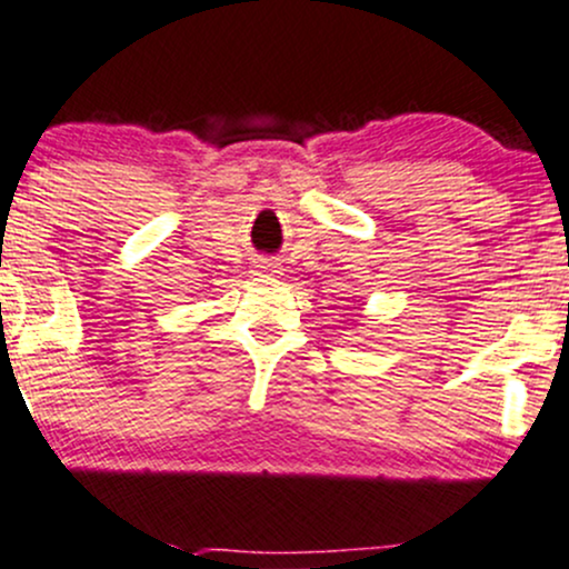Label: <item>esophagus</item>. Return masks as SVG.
I'll use <instances>...</instances> for the list:
<instances>
[{"label":"esophagus","mask_w":569,"mask_h":569,"mask_svg":"<svg viewBox=\"0 0 569 569\" xmlns=\"http://www.w3.org/2000/svg\"><path fill=\"white\" fill-rule=\"evenodd\" d=\"M270 267H272V264H261V270H270Z\"/></svg>","instance_id":"obj_1"}]
</instances>
